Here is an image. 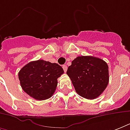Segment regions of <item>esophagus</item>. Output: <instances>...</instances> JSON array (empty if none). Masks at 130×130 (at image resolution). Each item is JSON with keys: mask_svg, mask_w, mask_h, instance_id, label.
I'll list each match as a JSON object with an SVG mask.
<instances>
[{"mask_svg": "<svg viewBox=\"0 0 130 130\" xmlns=\"http://www.w3.org/2000/svg\"><path fill=\"white\" fill-rule=\"evenodd\" d=\"M63 70H64V71H65V72H66V71H67V65H63Z\"/></svg>", "mask_w": 130, "mask_h": 130, "instance_id": "1", "label": "esophagus"}]
</instances>
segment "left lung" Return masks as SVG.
<instances>
[{"instance_id": "1", "label": "left lung", "mask_w": 130, "mask_h": 130, "mask_svg": "<svg viewBox=\"0 0 130 130\" xmlns=\"http://www.w3.org/2000/svg\"><path fill=\"white\" fill-rule=\"evenodd\" d=\"M67 74L76 92L90 100L99 97L109 84L107 63L92 56L76 57L68 67Z\"/></svg>"}]
</instances>
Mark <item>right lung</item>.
Here are the masks:
<instances>
[{
	"mask_svg": "<svg viewBox=\"0 0 130 130\" xmlns=\"http://www.w3.org/2000/svg\"><path fill=\"white\" fill-rule=\"evenodd\" d=\"M63 73V68L57 63L38 60L25 65L18 75L23 90L33 99L43 101L55 93L57 78Z\"/></svg>",
	"mask_w": 130,
	"mask_h": 130,
	"instance_id": "right-lung-1",
	"label": "right lung"
}]
</instances>
